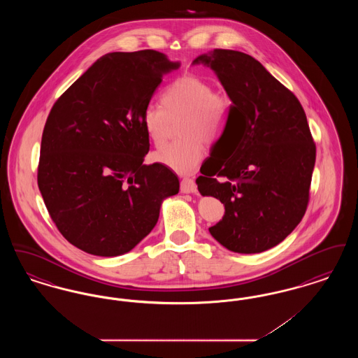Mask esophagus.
Wrapping results in <instances>:
<instances>
[{
	"label": "esophagus",
	"instance_id": "obj_1",
	"mask_svg": "<svg viewBox=\"0 0 358 358\" xmlns=\"http://www.w3.org/2000/svg\"><path fill=\"white\" fill-rule=\"evenodd\" d=\"M181 192L182 193H196L197 192V187L196 182L192 178H182L181 181Z\"/></svg>",
	"mask_w": 358,
	"mask_h": 358
}]
</instances>
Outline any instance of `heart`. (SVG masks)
<instances>
[{"instance_id":"b5f03b06","label":"heart","mask_w":358,"mask_h":358,"mask_svg":"<svg viewBox=\"0 0 358 358\" xmlns=\"http://www.w3.org/2000/svg\"><path fill=\"white\" fill-rule=\"evenodd\" d=\"M161 106L145 108L142 122L154 146H162L171 134V122L180 120L182 139L153 154L154 161L180 174L196 171L205 155L204 141H215L228 118L229 101L203 78L185 73L161 94Z\"/></svg>"}]
</instances>
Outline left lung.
<instances>
[{"label": "left lung", "instance_id": "1", "mask_svg": "<svg viewBox=\"0 0 358 358\" xmlns=\"http://www.w3.org/2000/svg\"><path fill=\"white\" fill-rule=\"evenodd\" d=\"M232 101L228 155L196 180L225 213L209 232L232 252L259 254L289 236L305 216L315 143L296 96L252 56L231 50L200 55Z\"/></svg>", "mask_w": 358, "mask_h": 358}]
</instances>
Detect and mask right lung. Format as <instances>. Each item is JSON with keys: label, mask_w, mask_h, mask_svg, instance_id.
<instances>
[{"label": "right lung", "mask_w": 358, "mask_h": 358, "mask_svg": "<svg viewBox=\"0 0 358 358\" xmlns=\"http://www.w3.org/2000/svg\"><path fill=\"white\" fill-rule=\"evenodd\" d=\"M178 67L153 50L107 53L52 107L37 184L60 234L87 254L131 251L180 190L171 169L143 165L150 143L142 122L162 76Z\"/></svg>", "instance_id": "add662e5"}]
</instances>
